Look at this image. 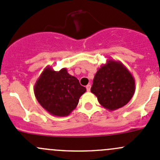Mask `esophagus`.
I'll return each instance as SVG.
<instances>
[{
  "mask_svg": "<svg viewBox=\"0 0 160 160\" xmlns=\"http://www.w3.org/2000/svg\"><path fill=\"white\" fill-rule=\"evenodd\" d=\"M86 88H87L88 92H90V90H91V84H88L87 86H86Z\"/></svg>",
  "mask_w": 160,
  "mask_h": 160,
  "instance_id": "1",
  "label": "esophagus"
}]
</instances>
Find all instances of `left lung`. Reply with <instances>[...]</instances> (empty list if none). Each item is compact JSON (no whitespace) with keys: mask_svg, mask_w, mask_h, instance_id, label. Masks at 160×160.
I'll return each instance as SVG.
<instances>
[{"mask_svg":"<svg viewBox=\"0 0 160 160\" xmlns=\"http://www.w3.org/2000/svg\"><path fill=\"white\" fill-rule=\"evenodd\" d=\"M91 92L102 107L115 110L128 103L135 92V80L119 61L109 59L95 73Z\"/></svg>","mask_w":160,"mask_h":160,"instance_id":"obj_1","label":"left lung"}]
</instances>
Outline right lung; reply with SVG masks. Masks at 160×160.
<instances>
[{
  "instance_id": "right-lung-1",
  "label": "right lung",
  "mask_w": 160,
  "mask_h": 160,
  "mask_svg": "<svg viewBox=\"0 0 160 160\" xmlns=\"http://www.w3.org/2000/svg\"><path fill=\"white\" fill-rule=\"evenodd\" d=\"M86 88L77 77L68 74L65 68L54 71L50 66L45 68L34 87V93L40 105L49 114L65 117L77 107Z\"/></svg>"
}]
</instances>
